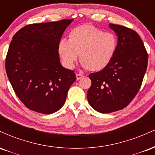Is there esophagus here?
Here are the masks:
<instances>
[{"instance_id": "esophagus-1", "label": "esophagus", "mask_w": 155, "mask_h": 155, "mask_svg": "<svg viewBox=\"0 0 155 155\" xmlns=\"http://www.w3.org/2000/svg\"><path fill=\"white\" fill-rule=\"evenodd\" d=\"M76 79L77 80H79V79H81V78L84 77V76L82 75V74H76Z\"/></svg>"}]
</instances>
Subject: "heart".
Instances as JSON below:
<instances>
[{"label": "heart", "mask_w": 155, "mask_h": 155, "mask_svg": "<svg viewBox=\"0 0 155 155\" xmlns=\"http://www.w3.org/2000/svg\"><path fill=\"white\" fill-rule=\"evenodd\" d=\"M117 47V38L114 34L104 33L86 24L71 30L68 41H60L58 52L65 67H74L79 54L83 67L90 71H100L111 61Z\"/></svg>", "instance_id": "b5f03b06"}]
</instances>
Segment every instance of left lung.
Instances as JSON below:
<instances>
[{
  "instance_id": "left-lung-1",
  "label": "left lung",
  "mask_w": 155,
  "mask_h": 155,
  "mask_svg": "<svg viewBox=\"0 0 155 155\" xmlns=\"http://www.w3.org/2000/svg\"><path fill=\"white\" fill-rule=\"evenodd\" d=\"M118 41L114 56L101 71L89 75L87 91L91 107L101 113L122 109L138 93L147 71L148 54L137 33L119 25L109 24Z\"/></svg>"
}]
</instances>
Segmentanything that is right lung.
I'll list each match as a JSON object with an SVG mask.
<instances>
[{"label": "right lung", "mask_w": 155, "mask_h": 155, "mask_svg": "<svg viewBox=\"0 0 155 155\" xmlns=\"http://www.w3.org/2000/svg\"><path fill=\"white\" fill-rule=\"evenodd\" d=\"M74 19L25 26L12 38L6 71L16 95L29 109L44 114L65 104L74 71L62 66L58 54L64 31Z\"/></svg>", "instance_id": "obj_1"}]
</instances>
